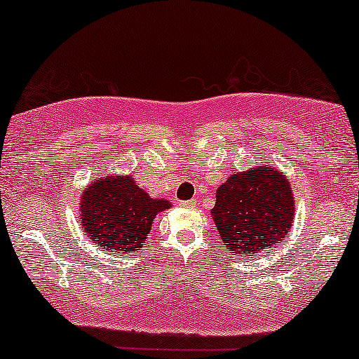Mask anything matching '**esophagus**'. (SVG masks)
Here are the masks:
<instances>
[{"instance_id":"34e87169","label":"esophagus","mask_w":359,"mask_h":359,"mask_svg":"<svg viewBox=\"0 0 359 359\" xmlns=\"http://www.w3.org/2000/svg\"><path fill=\"white\" fill-rule=\"evenodd\" d=\"M179 205L180 207H196V201H194V198L192 201H180Z\"/></svg>"}]
</instances>
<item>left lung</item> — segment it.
I'll use <instances>...</instances> for the list:
<instances>
[{
    "instance_id": "1",
    "label": "left lung",
    "mask_w": 359,
    "mask_h": 359,
    "mask_svg": "<svg viewBox=\"0 0 359 359\" xmlns=\"http://www.w3.org/2000/svg\"><path fill=\"white\" fill-rule=\"evenodd\" d=\"M210 214L224 248L249 256L284 243L294 201L286 177L259 163L252 170L229 177L215 194Z\"/></svg>"
}]
</instances>
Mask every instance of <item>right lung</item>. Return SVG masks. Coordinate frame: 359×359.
Segmentation results:
<instances>
[{
    "mask_svg": "<svg viewBox=\"0 0 359 359\" xmlns=\"http://www.w3.org/2000/svg\"><path fill=\"white\" fill-rule=\"evenodd\" d=\"M168 207L163 198L149 197L132 177H102L81 194V226L102 249L135 252L144 248L155 215Z\"/></svg>",
    "mask_w": 359,
    "mask_h": 359,
    "instance_id": "1",
    "label": "right lung"
}]
</instances>
